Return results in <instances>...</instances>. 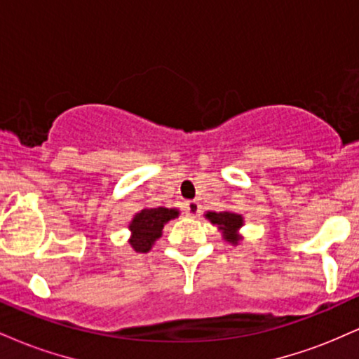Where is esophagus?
<instances>
[{
  "label": "esophagus",
  "mask_w": 359,
  "mask_h": 359,
  "mask_svg": "<svg viewBox=\"0 0 359 359\" xmlns=\"http://www.w3.org/2000/svg\"><path fill=\"white\" fill-rule=\"evenodd\" d=\"M185 212H187V216L197 217L201 214V204L197 203V201H189V203L185 204Z\"/></svg>",
  "instance_id": "1"
}]
</instances>
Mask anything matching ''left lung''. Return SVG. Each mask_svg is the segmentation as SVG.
Wrapping results in <instances>:
<instances>
[{"label": "left lung", "mask_w": 359, "mask_h": 359, "mask_svg": "<svg viewBox=\"0 0 359 359\" xmlns=\"http://www.w3.org/2000/svg\"><path fill=\"white\" fill-rule=\"evenodd\" d=\"M209 221L212 224H216L217 228L224 231V238L229 243H238V234L236 231L243 226V217L240 214L234 212H208L205 214Z\"/></svg>", "instance_id": "left-lung-1"}]
</instances>
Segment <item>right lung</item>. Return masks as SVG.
I'll return each mask as SVG.
<instances>
[{
    "label": "right lung",
    "instance_id": "obj_1",
    "mask_svg": "<svg viewBox=\"0 0 359 359\" xmlns=\"http://www.w3.org/2000/svg\"><path fill=\"white\" fill-rule=\"evenodd\" d=\"M179 216V211L167 208H154V209H143L131 221V246L140 253H147L151 248L156 238L162 234L163 224L167 221L174 219Z\"/></svg>",
    "mask_w": 359,
    "mask_h": 359
}]
</instances>
